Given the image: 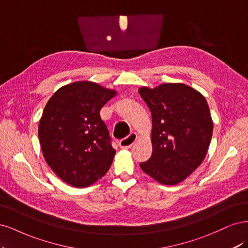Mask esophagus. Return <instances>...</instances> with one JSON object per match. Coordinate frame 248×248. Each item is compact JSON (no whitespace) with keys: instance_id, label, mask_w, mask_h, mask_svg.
<instances>
[{"instance_id":"34e87169","label":"esophagus","mask_w":248,"mask_h":248,"mask_svg":"<svg viewBox=\"0 0 248 248\" xmlns=\"http://www.w3.org/2000/svg\"><path fill=\"white\" fill-rule=\"evenodd\" d=\"M137 139H138L137 134L131 133L126 138H124L123 140L119 141V146H121L122 148H125V149L131 148L135 144V142L137 141Z\"/></svg>"}]
</instances>
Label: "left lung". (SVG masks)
Masks as SVG:
<instances>
[{
    "mask_svg": "<svg viewBox=\"0 0 248 248\" xmlns=\"http://www.w3.org/2000/svg\"><path fill=\"white\" fill-rule=\"evenodd\" d=\"M153 117V154L140 168L161 185L175 186L202 164L213 123L204 95L183 83L138 90Z\"/></svg>",
    "mask_w": 248,
    "mask_h": 248,
    "instance_id": "1",
    "label": "left lung"
}]
</instances>
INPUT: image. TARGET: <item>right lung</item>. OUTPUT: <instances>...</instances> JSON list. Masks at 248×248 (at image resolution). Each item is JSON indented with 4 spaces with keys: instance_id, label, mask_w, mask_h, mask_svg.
Masks as SVG:
<instances>
[{
    "instance_id": "obj_1",
    "label": "right lung",
    "mask_w": 248,
    "mask_h": 248,
    "mask_svg": "<svg viewBox=\"0 0 248 248\" xmlns=\"http://www.w3.org/2000/svg\"><path fill=\"white\" fill-rule=\"evenodd\" d=\"M116 93L93 81H75L47 102L38 126L40 146L47 165L69 186H90L112 164L115 150L100 110Z\"/></svg>"
}]
</instances>
